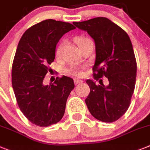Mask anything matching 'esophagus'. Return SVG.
<instances>
[{"instance_id": "34e87169", "label": "esophagus", "mask_w": 150, "mask_h": 150, "mask_svg": "<svg viewBox=\"0 0 150 150\" xmlns=\"http://www.w3.org/2000/svg\"><path fill=\"white\" fill-rule=\"evenodd\" d=\"M83 83V81L80 80H79V79H74V83L76 84H79V83Z\"/></svg>"}]
</instances>
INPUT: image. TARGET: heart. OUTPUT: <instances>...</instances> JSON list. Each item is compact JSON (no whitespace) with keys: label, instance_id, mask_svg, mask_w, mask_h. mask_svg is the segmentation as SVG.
Instances as JSON below:
<instances>
[{"label":"heart","instance_id":"b5f03b06","mask_svg":"<svg viewBox=\"0 0 150 150\" xmlns=\"http://www.w3.org/2000/svg\"><path fill=\"white\" fill-rule=\"evenodd\" d=\"M89 40L86 38H83V37H78V38H76V42L77 45L80 47L83 43H84L86 41ZM61 48H62V44L60 45L57 48V51H56V54L57 55H59L61 52ZM67 73L68 74H70V75H74V76H81L82 75V71L80 67H70V68H68L67 70Z\"/></svg>","mask_w":150,"mask_h":150}]
</instances>
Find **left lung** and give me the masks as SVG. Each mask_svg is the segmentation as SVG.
<instances>
[{
    "label": "left lung",
    "mask_w": 150,
    "mask_h": 150,
    "mask_svg": "<svg viewBox=\"0 0 150 150\" xmlns=\"http://www.w3.org/2000/svg\"><path fill=\"white\" fill-rule=\"evenodd\" d=\"M73 23L94 39V79L105 76L109 82L105 86L86 80L90 93L86 104L95 118L114 122L128 109L135 88L137 61L131 41L124 29L108 18L96 17Z\"/></svg>",
    "instance_id": "8db88e82"
}]
</instances>
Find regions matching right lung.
<instances>
[{
  "mask_svg": "<svg viewBox=\"0 0 150 150\" xmlns=\"http://www.w3.org/2000/svg\"><path fill=\"white\" fill-rule=\"evenodd\" d=\"M74 29L69 23L45 20L29 28L19 42L12 66L13 89L21 112L37 126L54 125L64 115L74 80L63 76L49 86L43 80L54 60L57 42Z\"/></svg>",
  "mask_w": 150,
  "mask_h": 150,
  "instance_id": "1",
  "label": "right lung"
}]
</instances>
